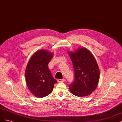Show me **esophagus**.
<instances>
[{"label": "esophagus", "instance_id": "esophagus-1", "mask_svg": "<svg viewBox=\"0 0 122 122\" xmlns=\"http://www.w3.org/2000/svg\"><path fill=\"white\" fill-rule=\"evenodd\" d=\"M58 82H63L65 81L64 78H63V79H58Z\"/></svg>", "mask_w": 122, "mask_h": 122}]
</instances>
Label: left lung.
Segmentation results:
<instances>
[{"mask_svg":"<svg viewBox=\"0 0 122 122\" xmlns=\"http://www.w3.org/2000/svg\"><path fill=\"white\" fill-rule=\"evenodd\" d=\"M74 70V80L69 86L71 93L78 97L87 96L95 90L100 78V71L95 57L85 48L73 52L68 51Z\"/></svg>","mask_w":122,"mask_h":122,"instance_id":"left-lung-1","label":"left lung"}]
</instances>
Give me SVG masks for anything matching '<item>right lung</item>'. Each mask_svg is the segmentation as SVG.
Masks as SVG:
<instances>
[{"mask_svg": "<svg viewBox=\"0 0 122 122\" xmlns=\"http://www.w3.org/2000/svg\"><path fill=\"white\" fill-rule=\"evenodd\" d=\"M53 56V54L50 51L39 50L32 55L27 65L25 72L27 86L35 97L48 96L57 82L48 67Z\"/></svg>", "mask_w": 122, "mask_h": 122, "instance_id": "obj_1", "label": "right lung"}]
</instances>
